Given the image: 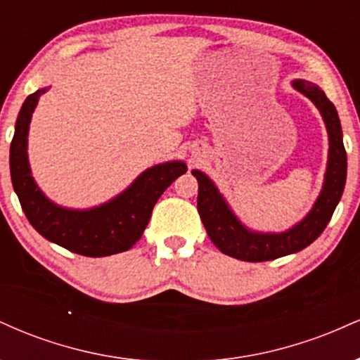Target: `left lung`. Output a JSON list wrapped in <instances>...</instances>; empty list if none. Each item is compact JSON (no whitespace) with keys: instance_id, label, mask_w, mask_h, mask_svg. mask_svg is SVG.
<instances>
[{"instance_id":"8db88e82","label":"left lung","mask_w":360,"mask_h":360,"mask_svg":"<svg viewBox=\"0 0 360 360\" xmlns=\"http://www.w3.org/2000/svg\"><path fill=\"white\" fill-rule=\"evenodd\" d=\"M320 110L328 130L330 150L323 189L313 210L303 221L284 233H254L247 230L230 212L214 184L201 171H193L198 179V213L208 237L223 254L245 262H264L303 250L320 237L335 212L345 188L347 152L342 140V127L333 103L316 84L309 81L292 82Z\"/></svg>"}]
</instances>
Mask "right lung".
I'll return each instance as SVG.
<instances>
[{
    "label": "right lung",
    "mask_w": 360,
    "mask_h": 360,
    "mask_svg": "<svg viewBox=\"0 0 360 360\" xmlns=\"http://www.w3.org/2000/svg\"><path fill=\"white\" fill-rule=\"evenodd\" d=\"M45 91H35L25 100L10 146L11 183L25 217L42 237L74 254L105 257L128 250L142 237L160 194L188 167L181 160H174L147 169L127 191L93 210L77 212L53 205L37 188L27 157L28 125L37 101Z\"/></svg>",
    "instance_id": "1"
}]
</instances>
